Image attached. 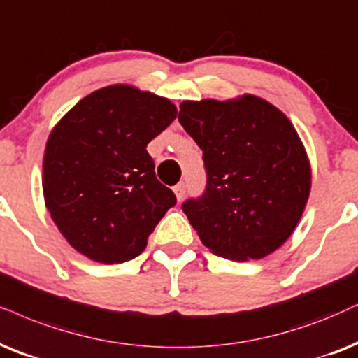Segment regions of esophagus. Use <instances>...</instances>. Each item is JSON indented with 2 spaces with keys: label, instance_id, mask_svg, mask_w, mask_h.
Returning a JSON list of instances; mask_svg holds the SVG:
<instances>
[{
  "label": "esophagus",
  "instance_id": "1",
  "mask_svg": "<svg viewBox=\"0 0 358 358\" xmlns=\"http://www.w3.org/2000/svg\"><path fill=\"white\" fill-rule=\"evenodd\" d=\"M173 192H175V194H176V200L182 201L183 196H185V192H187V187H185V183L182 182V183L176 185V187L173 188Z\"/></svg>",
  "mask_w": 358,
  "mask_h": 358
}]
</instances>
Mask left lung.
<instances>
[{"mask_svg":"<svg viewBox=\"0 0 358 358\" xmlns=\"http://www.w3.org/2000/svg\"><path fill=\"white\" fill-rule=\"evenodd\" d=\"M180 124L203 150L206 189L183 211L213 255L261 259L287 241L310 193V164L278 107L244 94L180 103Z\"/></svg>","mask_w":358,"mask_h":358,"instance_id":"1","label":"left lung"}]
</instances>
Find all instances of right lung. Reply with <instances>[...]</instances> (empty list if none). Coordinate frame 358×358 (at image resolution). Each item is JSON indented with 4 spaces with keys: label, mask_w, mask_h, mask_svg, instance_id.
<instances>
[{
    "label": "right lung",
    "mask_w": 358,
    "mask_h": 358,
    "mask_svg": "<svg viewBox=\"0 0 358 358\" xmlns=\"http://www.w3.org/2000/svg\"><path fill=\"white\" fill-rule=\"evenodd\" d=\"M175 119L169 99L114 84L85 96L54 125L43 158L44 203L76 251L119 264L145 250L176 203L157 180L147 143Z\"/></svg>",
    "instance_id": "1"
}]
</instances>
